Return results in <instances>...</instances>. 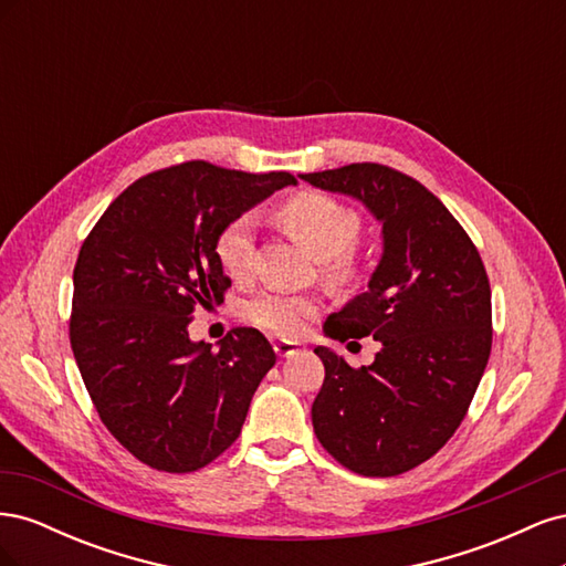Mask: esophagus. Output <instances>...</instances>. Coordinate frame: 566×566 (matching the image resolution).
<instances>
[{"mask_svg":"<svg viewBox=\"0 0 566 566\" xmlns=\"http://www.w3.org/2000/svg\"><path fill=\"white\" fill-rule=\"evenodd\" d=\"M273 352H276L281 358H290V356L300 354V345H295V342L279 339V342H273Z\"/></svg>","mask_w":566,"mask_h":566,"instance_id":"1","label":"esophagus"}]
</instances>
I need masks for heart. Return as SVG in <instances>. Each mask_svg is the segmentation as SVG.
<instances>
[{
	"mask_svg": "<svg viewBox=\"0 0 566 566\" xmlns=\"http://www.w3.org/2000/svg\"><path fill=\"white\" fill-rule=\"evenodd\" d=\"M276 219L318 262H325V273L335 283H354L364 276L352 252L361 235V217L349 205L318 191H302L279 205ZM214 254L231 279H245L254 254L252 219L243 214L229 221L217 235ZM318 312L321 302L316 297L266 290L245 304L243 316L254 328L271 335L297 337L306 321Z\"/></svg>",
	"mask_w": 566,
	"mask_h": 566,
	"instance_id": "b5f03b06",
	"label": "heart"
}]
</instances>
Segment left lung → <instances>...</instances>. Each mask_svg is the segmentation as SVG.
Returning a JSON list of instances; mask_svg holds the SVG:
<instances>
[{"instance_id":"left-lung-1","label":"left lung","mask_w":566,"mask_h":566,"mask_svg":"<svg viewBox=\"0 0 566 566\" xmlns=\"http://www.w3.org/2000/svg\"><path fill=\"white\" fill-rule=\"evenodd\" d=\"M300 177L361 200L382 224L385 243L366 293L323 325L333 339L370 335L382 349L361 368L314 349L325 366L314 432L356 474L408 472L453 437L489 364L484 262L447 205L399 169L354 163Z\"/></svg>"}]
</instances>
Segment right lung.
Wrapping results in <instances>:
<instances>
[{"instance_id": "1", "label": "right lung", "mask_w": 566, "mask_h": 566, "mask_svg": "<svg viewBox=\"0 0 566 566\" xmlns=\"http://www.w3.org/2000/svg\"><path fill=\"white\" fill-rule=\"evenodd\" d=\"M290 184V172L172 165L127 186L84 238L71 347L101 422L144 465L196 472L241 434L276 354L254 328L229 331L214 349L191 342L188 323L231 285L219 231Z\"/></svg>"}]
</instances>
